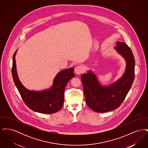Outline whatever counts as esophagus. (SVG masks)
Masks as SVG:
<instances>
[{"mask_svg":"<svg viewBox=\"0 0 148 148\" xmlns=\"http://www.w3.org/2000/svg\"><path fill=\"white\" fill-rule=\"evenodd\" d=\"M84 71V68L83 66L82 65H79L77 66L75 68V73L79 75L80 74H82V73H83Z\"/></svg>","mask_w":148,"mask_h":148,"instance_id":"1","label":"esophagus"}]
</instances>
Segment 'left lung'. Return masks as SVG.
<instances>
[{"mask_svg": "<svg viewBox=\"0 0 148 148\" xmlns=\"http://www.w3.org/2000/svg\"><path fill=\"white\" fill-rule=\"evenodd\" d=\"M116 43L114 49L124 58L126 64L121 77L112 84L103 85L92 70L81 76L86 104L97 113L117 109L124 100L134 81L135 60L132 51L125 42L118 41Z\"/></svg>", "mask_w": 148, "mask_h": 148, "instance_id": "left-lung-1", "label": "left lung"}]
</instances>
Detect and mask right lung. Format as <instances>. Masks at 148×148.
<instances>
[{"label":"right lung","mask_w":148,"mask_h":148,"mask_svg":"<svg viewBox=\"0 0 148 148\" xmlns=\"http://www.w3.org/2000/svg\"><path fill=\"white\" fill-rule=\"evenodd\" d=\"M17 51L18 49L13 57L12 75L15 85L25 104L33 111L38 113L53 114L58 112L63 106L65 88L68 82L75 76L74 68L59 71L49 88L42 90H31L23 85L18 77L15 61Z\"/></svg>","instance_id":"add662e5"}]
</instances>
